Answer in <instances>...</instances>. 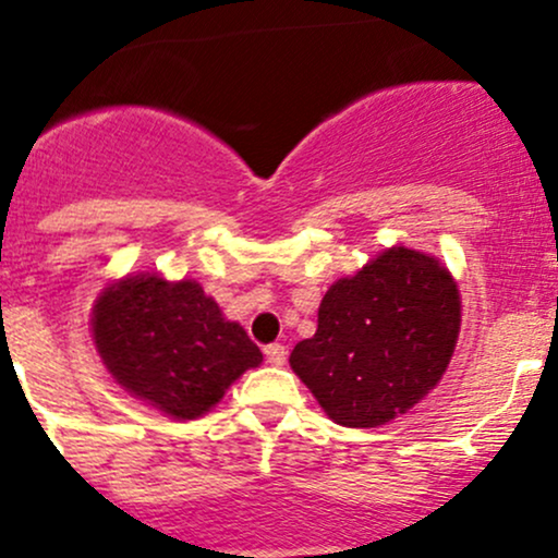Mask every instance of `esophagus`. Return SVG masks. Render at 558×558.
Segmentation results:
<instances>
[{"instance_id": "esophagus-1", "label": "esophagus", "mask_w": 558, "mask_h": 558, "mask_svg": "<svg viewBox=\"0 0 558 558\" xmlns=\"http://www.w3.org/2000/svg\"><path fill=\"white\" fill-rule=\"evenodd\" d=\"M265 354H267V362H270L272 367H283L288 360V349L283 343H270L265 349Z\"/></svg>"}]
</instances>
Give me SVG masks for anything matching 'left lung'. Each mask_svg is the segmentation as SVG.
Segmentation results:
<instances>
[{"mask_svg":"<svg viewBox=\"0 0 558 558\" xmlns=\"http://www.w3.org/2000/svg\"><path fill=\"white\" fill-rule=\"evenodd\" d=\"M459 325L451 272L435 257L393 246L328 288L317 332L293 345L288 362L332 422L377 427L438 386Z\"/></svg>","mask_w":558,"mask_h":558,"instance_id":"1","label":"left lung"}]
</instances>
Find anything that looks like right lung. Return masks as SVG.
<instances>
[{
	"label": "right lung",
	"mask_w": 558,
	"mask_h": 558,
	"mask_svg": "<svg viewBox=\"0 0 558 558\" xmlns=\"http://www.w3.org/2000/svg\"><path fill=\"white\" fill-rule=\"evenodd\" d=\"M96 351L114 380L175 420H196L262 362L259 345L222 317L196 280L128 275L96 299Z\"/></svg>",
	"instance_id": "right-lung-1"
}]
</instances>
